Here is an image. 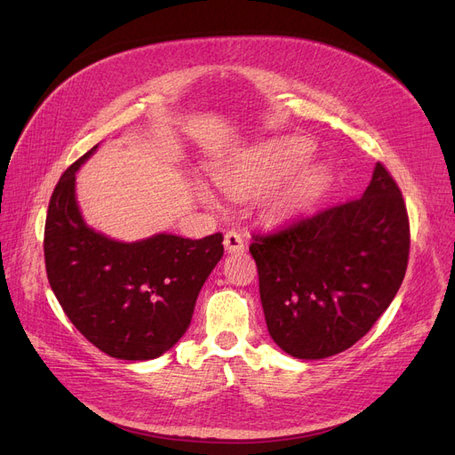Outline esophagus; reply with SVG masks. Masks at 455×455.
<instances>
[{"instance_id":"1","label":"esophagus","mask_w":455,"mask_h":455,"mask_svg":"<svg viewBox=\"0 0 455 455\" xmlns=\"http://www.w3.org/2000/svg\"><path fill=\"white\" fill-rule=\"evenodd\" d=\"M224 246L229 253H237V251H244V239L239 231H228L224 237Z\"/></svg>"}]
</instances>
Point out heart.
Listing matches in <instances>:
<instances>
[{
  "mask_svg": "<svg viewBox=\"0 0 455 455\" xmlns=\"http://www.w3.org/2000/svg\"><path fill=\"white\" fill-rule=\"evenodd\" d=\"M314 153V145L302 138H285L272 141L265 148L251 151L241 160L220 166L212 172L216 187L224 194L244 199L259 196L278 187L287 177L302 168ZM331 185V172L324 166H312L304 170L293 183L287 187L280 199V209L295 211L310 205ZM197 197L209 207H214L212 194L204 188H196Z\"/></svg>",
  "mask_w": 455,
  "mask_h": 455,
  "instance_id": "b5f03b06",
  "label": "heart"
}]
</instances>
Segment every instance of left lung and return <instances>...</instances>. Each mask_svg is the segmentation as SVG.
<instances>
[{"mask_svg":"<svg viewBox=\"0 0 455 455\" xmlns=\"http://www.w3.org/2000/svg\"><path fill=\"white\" fill-rule=\"evenodd\" d=\"M251 237L268 334L302 360L370 332L405 278L411 246L402 190L380 162L364 196Z\"/></svg>","mask_w":455,"mask_h":455,"instance_id":"1","label":"left lung"}]
</instances>
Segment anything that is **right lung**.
I'll use <instances>...</instances> for the list:
<instances>
[{"instance_id": "obj_1", "label": "right lung", "mask_w": 455, "mask_h": 455, "mask_svg": "<svg viewBox=\"0 0 455 455\" xmlns=\"http://www.w3.org/2000/svg\"><path fill=\"white\" fill-rule=\"evenodd\" d=\"M76 160L50 197L44 261L53 295L70 323L102 353L151 360L180 339L196 299L224 253L222 233L183 239L158 233L119 243L91 229L76 204Z\"/></svg>"}]
</instances>
